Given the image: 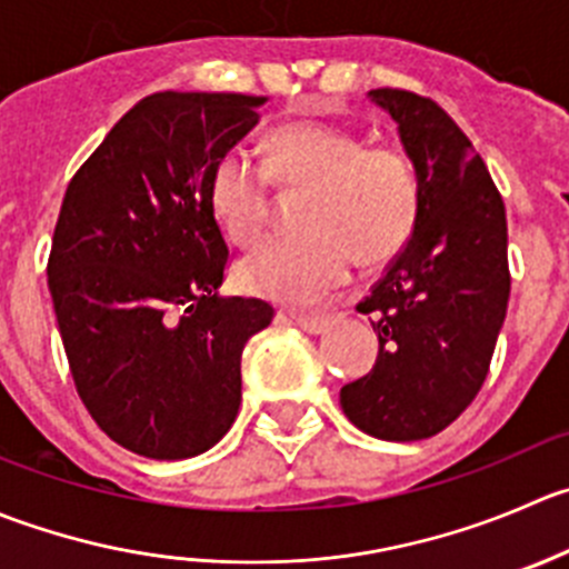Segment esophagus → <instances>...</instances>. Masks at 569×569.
<instances>
[{"instance_id":"34e87169","label":"esophagus","mask_w":569,"mask_h":569,"mask_svg":"<svg viewBox=\"0 0 569 569\" xmlns=\"http://www.w3.org/2000/svg\"><path fill=\"white\" fill-rule=\"evenodd\" d=\"M291 319H295L306 333H313V336L325 333V330H330L336 325L333 313H291Z\"/></svg>"}]
</instances>
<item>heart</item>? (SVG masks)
I'll use <instances>...</instances> for the list:
<instances>
[{"mask_svg": "<svg viewBox=\"0 0 569 569\" xmlns=\"http://www.w3.org/2000/svg\"><path fill=\"white\" fill-rule=\"evenodd\" d=\"M311 186L302 228L274 236L241 261L250 291L280 302H317L341 286L356 258L383 263L411 239L419 219V174L391 144H367L361 132L317 119L274 127L263 138V172L239 152L219 158L208 178L211 211L233 244L247 247L269 219V183Z\"/></svg>", "mask_w": 569, "mask_h": 569, "instance_id": "b5f03b06", "label": "heart"}]
</instances>
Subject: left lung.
<instances>
[{
	"mask_svg": "<svg viewBox=\"0 0 569 569\" xmlns=\"http://www.w3.org/2000/svg\"><path fill=\"white\" fill-rule=\"evenodd\" d=\"M395 119L419 174L411 239L358 311L372 317L378 358L341 386L356 428L386 442L445 431L483 386L509 306L503 197L461 127L433 99L402 88L367 93Z\"/></svg>",
	"mask_w": 569,
	"mask_h": 569,
	"instance_id": "1",
	"label": "left lung"
}]
</instances>
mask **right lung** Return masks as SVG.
I'll return each mask as SVG.
<instances>
[{
    "mask_svg": "<svg viewBox=\"0 0 569 569\" xmlns=\"http://www.w3.org/2000/svg\"><path fill=\"white\" fill-rule=\"evenodd\" d=\"M267 97L161 91L132 104L77 169L49 252V295L77 395L121 448L206 453L241 402V352L263 300L219 297L228 244L208 200L213 163Z\"/></svg>",
    "mask_w": 569,
    "mask_h": 569,
    "instance_id": "right-lung-1",
    "label": "right lung"
}]
</instances>
